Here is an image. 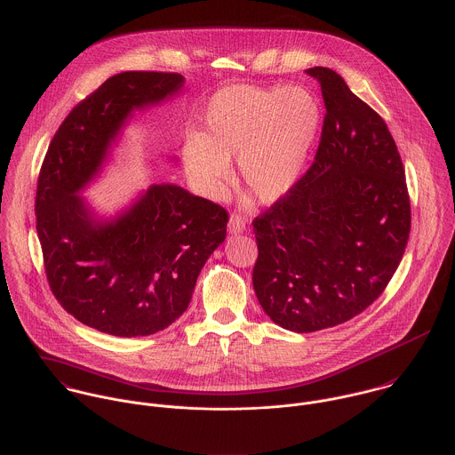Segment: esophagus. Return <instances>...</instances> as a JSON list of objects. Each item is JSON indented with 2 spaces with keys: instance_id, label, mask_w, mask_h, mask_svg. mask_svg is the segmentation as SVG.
<instances>
[{
  "instance_id": "1",
  "label": "esophagus",
  "mask_w": 455,
  "mask_h": 455,
  "mask_svg": "<svg viewBox=\"0 0 455 455\" xmlns=\"http://www.w3.org/2000/svg\"><path fill=\"white\" fill-rule=\"evenodd\" d=\"M246 230V220L241 216V214H237V212H234L232 216H230V221H228V232L230 234H241V232H244Z\"/></svg>"
}]
</instances>
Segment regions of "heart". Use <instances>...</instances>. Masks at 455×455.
Segmentation results:
<instances>
[{"label":"heart","mask_w":455,"mask_h":455,"mask_svg":"<svg viewBox=\"0 0 455 455\" xmlns=\"http://www.w3.org/2000/svg\"><path fill=\"white\" fill-rule=\"evenodd\" d=\"M320 124V103L304 88L228 86L212 96L202 130L186 140L184 171L204 196L220 198L237 158L239 181L271 204L299 181Z\"/></svg>","instance_id":"heart-1"}]
</instances>
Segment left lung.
Returning <instances> with one entry per match:
<instances>
[{
    "mask_svg": "<svg viewBox=\"0 0 455 455\" xmlns=\"http://www.w3.org/2000/svg\"><path fill=\"white\" fill-rule=\"evenodd\" d=\"M306 72L320 83L327 110L315 162L253 220L257 299L274 323L300 334L369 307L411 228L404 169L385 121L334 70Z\"/></svg>",
    "mask_w": 455,
    "mask_h": 455,
    "instance_id": "left-lung-1",
    "label": "left lung"
}]
</instances>
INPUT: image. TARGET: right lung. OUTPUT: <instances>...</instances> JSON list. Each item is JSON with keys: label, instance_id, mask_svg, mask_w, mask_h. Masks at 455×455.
<instances>
[{"label": "right lung", "instance_id": "obj_1", "mask_svg": "<svg viewBox=\"0 0 455 455\" xmlns=\"http://www.w3.org/2000/svg\"><path fill=\"white\" fill-rule=\"evenodd\" d=\"M181 74L123 72L61 123L38 176L35 212L49 286L81 323L137 338L188 309L196 277L225 241L228 212L178 184H151L114 218L79 195L98 176L133 110L181 92Z\"/></svg>", "mask_w": 455, "mask_h": 455}]
</instances>
